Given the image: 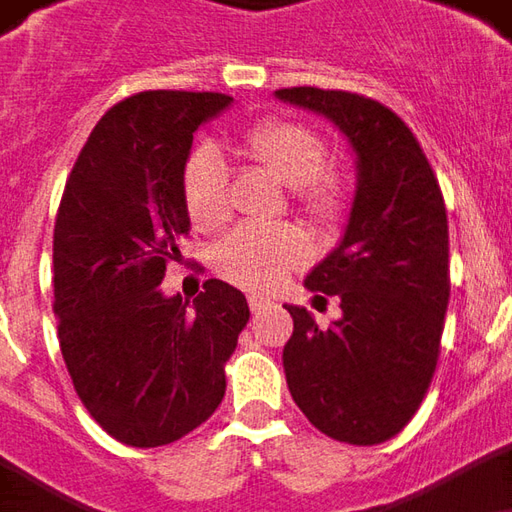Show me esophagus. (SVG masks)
Wrapping results in <instances>:
<instances>
[{"label": "esophagus", "mask_w": 512, "mask_h": 512, "mask_svg": "<svg viewBox=\"0 0 512 512\" xmlns=\"http://www.w3.org/2000/svg\"><path fill=\"white\" fill-rule=\"evenodd\" d=\"M248 303H250V312H253V315H262L264 309H270V301H267V298H262V295H250Z\"/></svg>", "instance_id": "1"}]
</instances>
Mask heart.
<instances>
[{
    "instance_id": "1",
    "label": "heart",
    "mask_w": 512,
    "mask_h": 512,
    "mask_svg": "<svg viewBox=\"0 0 512 512\" xmlns=\"http://www.w3.org/2000/svg\"><path fill=\"white\" fill-rule=\"evenodd\" d=\"M245 153L281 186L292 189L298 209L315 222H331L345 206L343 183L326 172L329 147L301 122L270 119L242 136ZM183 203L197 231H217L231 217V192L222 153L200 144L183 167ZM309 259V242L292 225L236 228L214 248V267L242 290H276L292 270Z\"/></svg>"
}]
</instances>
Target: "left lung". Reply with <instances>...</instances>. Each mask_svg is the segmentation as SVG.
Returning a JSON list of instances; mask_svg holds the SVG:
<instances>
[{"label": "left lung", "mask_w": 512, "mask_h": 512, "mask_svg": "<svg viewBox=\"0 0 512 512\" xmlns=\"http://www.w3.org/2000/svg\"><path fill=\"white\" fill-rule=\"evenodd\" d=\"M281 102L326 116L357 155L345 231L306 276L343 317L320 329L287 306L284 373L295 404L340 443L398 435L424 401L449 306V222L438 178L412 130L382 102L323 88H278Z\"/></svg>", "instance_id": "obj_1"}]
</instances>
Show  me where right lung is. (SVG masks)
I'll use <instances>...</instances> for the list:
<instances>
[{"mask_svg": "<svg viewBox=\"0 0 512 512\" xmlns=\"http://www.w3.org/2000/svg\"><path fill=\"white\" fill-rule=\"evenodd\" d=\"M231 102L211 91L133 94L91 130L63 189L52 242L63 362L91 418L136 449L209 421L250 317L245 295L220 278L192 303L158 287L192 228V139Z\"/></svg>", "mask_w": 512, "mask_h": 512, "instance_id": "right-lung-1", "label": "right lung"}]
</instances>
